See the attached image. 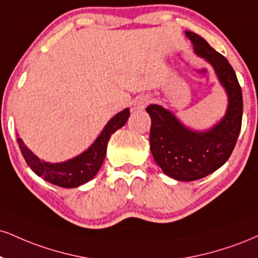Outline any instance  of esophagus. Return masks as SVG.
Here are the masks:
<instances>
[{
    "label": "esophagus",
    "mask_w": 258,
    "mask_h": 258,
    "mask_svg": "<svg viewBox=\"0 0 258 258\" xmlns=\"http://www.w3.org/2000/svg\"><path fill=\"white\" fill-rule=\"evenodd\" d=\"M150 102L151 98L149 97V96H142V97L138 98V101L136 102V108H137V109H144Z\"/></svg>",
    "instance_id": "obj_1"
}]
</instances>
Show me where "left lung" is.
<instances>
[{"label": "left lung", "instance_id": "8db88e82", "mask_svg": "<svg viewBox=\"0 0 258 258\" xmlns=\"http://www.w3.org/2000/svg\"><path fill=\"white\" fill-rule=\"evenodd\" d=\"M185 35L195 54L212 64L228 97L227 109L218 123L204 131L185 126L175 114L150 104V150L164 174L179 181H194L212 174L229 159L237 143L243 117V96L237 76L227 58L191 31Z\"/></svg>", "mask_w": 258, "mask_h": 258}]
</instances>
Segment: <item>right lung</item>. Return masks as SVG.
Instances as JSON below:
<instances>
[{
    "label": "right lung",
    "instance_id": "add662e5",
    "mask_svg": "<svg viewBox=\"0 0 258 258\" xmlns=\"http://www.w3.org/2000/svg\"><path fill=\"white\" fill-rule=\"evenodd\" d=\"M128 116V108L117 113L115 116L108 121L96 141L85 151L64 162L50 163L39 160L24 144L23 139L17 138V141L19 143V148L25 161L37 175L44 179L45 181L60 186V187H78L94 179L97 174L107 154V145L111 135L125 125Z\"/></svg>",
    "mask_w": 258,
    "mask_h": 258
}]
</instances>
